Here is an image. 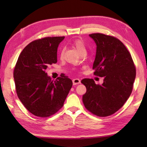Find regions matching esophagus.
Returning <instances> with one entry per match:
<instances>
[{"label":"esophagus","instance_id":"34e87169","mask_svg":"<svg viewBox=\"0 0 147 147\" xmlns=\"http://www.w3.org/2000/svg\"><path fill=\"white\" fill-rule=\"evenodd\" d=\"M73 85H78V84L81 83V81L79 79H74L73 80Z\"/></svg>","mask_w":147,"mask_h":147}]
</instances>
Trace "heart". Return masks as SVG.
I'll return each instance as SVG.
<instances>
[{
    "label": "heart",
    "mask_w": 147,
    "mask_h": 147,
    "mask_svg": "<svg viewBox=\"0 0 147 147\" xmlns=\"http://www.w3.org/2000/svg\"><path fill=\"white\" fill-rule=\"evenodd\" d=\"M72 45L76 49V51L78 52L80 54H82V53L86 52V46L82 40L78 39L74 40L73 43H72ZM60 55L61 57H62V55H63V51H61Z\"/></svg>",
    "instance_id": "b5f03b06"
}]
</instances>
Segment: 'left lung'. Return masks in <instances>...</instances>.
<instances>
[{
    "mask_svg": "<svg viewBox=\"0 0 147 147\" xmlns=\"http://www.w3.org/2000/svg\"><path fill=\"white\" fill-rule=\"evenodd\" d=\"M89 36L96 46L94 74L104 79L102 85H96L93 79L82 80L86 88L83 102L93 114L105 117L117 112L129 97L136 69L131 55L119 40L102 33Z\"/></svg>",
    "mask_w": 147,
    "mask_h": 147,
    "instance_id": "obj_1",
    "label": "left lung"
}]
</instances>
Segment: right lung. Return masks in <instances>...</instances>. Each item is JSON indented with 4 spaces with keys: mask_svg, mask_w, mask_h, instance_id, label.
I'll return each mask as SVG.
<instances>
[{
    "mask_svg": "<svg viewBox=\"0 0 147 147\" xmlns=\"http://www.w3.org/2000/svg\"><path fill=\"white\" fill-rule=\"evenodd\" d=\"M64 36L46 37L29 43L19 56L14 70L18 98L31 113L47 117L63 106L73 85L67 76L54 81L45 70L57 61V48Z\"/></svg>",
    "mask_w": 147,
    "mask_h": 147,
    "instance_id": "obj_1",
    "label": "right lung"
}]
</instances>
